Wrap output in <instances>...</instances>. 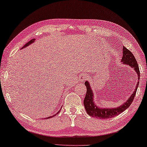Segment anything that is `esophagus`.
Listing matches in <instances>:
<instances>
[{
    "instance_id": "obj_1",
    "label": "esophagus",
    "mask_w": 147,
    "mask_h": 147,
    "mask_svg": "<svg viewBox=\"0 0 147 147\" xmlns=\"http://www.w3.org/2000/svg\"><path fill=\"white\" fill-rule=\"evenodd\" d=\"M86 79H87V76L81 75L80 76V82H84Z\"/></svg>"
}]
</instances>
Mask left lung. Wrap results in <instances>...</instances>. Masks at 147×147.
Segmentation results:
<instances>
[{
    "label": "left lung",
    "instance_id": "8db88e82",
    "mask_svg": "<svg viewBox=\"0 0 147 147\" xmlns=\"http://www.w3.org/2000/svg\"><path fill=\"white\" fill-rule=\"evenodd\" d=\"M121 63L125 65H128L129 67L133 69L136 74H137L138 82L136 83L135 90H134L128 99L124 102L123 104L116 108H102L96 104L94 100V95L93 90L91 88V84L88 81H86L85 85L87 88V92L84 100V107H85L86 111L87 112L88 115L92 117H95L99 119H107V118H113L114 116L118 115L122 113L126 109L129 107L130 104L133 101L134 96H135L136 90L138 87L140 79V71L139 68L136 60L134 56L129 50L126 49L125 47L122 48V57L121 59Z\"/></svg>",
    "mask_w": 147,
    "mask_h": 147
}]
</instances>
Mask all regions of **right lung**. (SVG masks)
<instances>
[{
	"label": "right lung",
	"mask_w": 147,
	"mask_h": 147,
	"mask_svg": "<svg viewBox=\"0 0 147 147\" xmlns=\"http://www.w3.org/2000/svg\"><path fill=\"white\" fill-rule=\"evenodd\" d=\"M35 39H31V41H29V42H28V43H26V44H25V45H24V46H23V47L21 48V49H25V47H28V46H29V45H31V44H32V43H34V42H35ZM60 110H59V111H58V112H57V113H56V114H55V115H53V116H49V117H47V118H44V119H48V118H52V117H53V116H55V115H56V114H59V112H60Z\"/></svg>",
	"instance_id": "obj_1"
}]
</instances>
